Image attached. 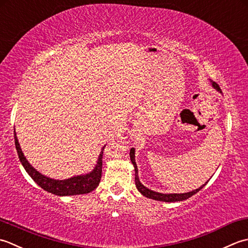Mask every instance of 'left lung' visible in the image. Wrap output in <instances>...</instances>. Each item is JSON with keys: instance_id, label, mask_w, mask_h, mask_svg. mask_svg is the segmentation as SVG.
Wrapping results in <instances>:
<instances>
[{"instance_id": "1", "label": "left lung", "mask_w": 248, "mask_h": 248, "mask_svg": "<svg viewBox=\"0 0 248 248\" xmlns=\"http://www.w3.org/2000/svg\"><path fill=\"white\" fill-rule=\"evenodd\" d=\"M212 82V87L214 89H216L218 92L221 93V90L219 88V85L217 84L214 81H211ZM130 160L131 163H133L134 167H135V182H136V187L140 191L141 194L143 196H145L146 198H150V199H153V200H157V201H165V202H175V201H183L188 199L189 197L194 196L195 194L198 193V191L203 188V186L208 183L206 182L205 184H203L202 186H200L199 188L194 189L193 191H189V193H184V194H161V193H157V191H154V190H151L148 187H145V186L141 183L140 180H139V176H138V168H137V164H136V160H135V149H130Z\"/></svg>"}]
</instances>
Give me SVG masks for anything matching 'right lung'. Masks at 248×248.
<instances>
[{
    "label": "right lung",
    "mask_w": 248,
    "mask_h": 248,
    "mask_svg": "<svg viewBox=\"0 0 248 248\" xmlns=\"http://www.w3.org/2000/svg\"><path fill=\"white\" fill-rule=\"evenodd\" d=\"M15 134V144H16L17 153L19 156V159L21 161L23 168L29 173V175L34 180L35 183L39 185L40 187L45 189L48 193H51L57 196H74V195H82V194H89L91 191L94 190L97 187L100 179H102V168H103V154L106 145L103 146L102 152L98 156L97 164H96L95 168L91 171V172L82 175L73 176L70 179L66 180H53L47 178L46 175L39 173L36 169L30 165L27 158L24 157L22 153V150L20 148V144L18 142V138L16 136V131L14 130Z\"/></svg>",
    "instance_id": "right-lung-1"
}]
</instances>
